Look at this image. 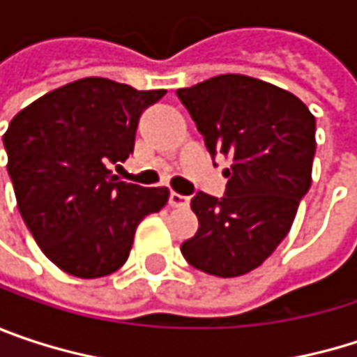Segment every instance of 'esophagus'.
Returning <instances> with one entry per match:
<instances>
[{"label":"esophagus","instance_id":"obj_1","mask_svg":"<svg viewBox=\"0 0 357 357\" xmlns=\"http://www.w3.org/2000/svg\"><path fill=\"white\" fill-rule=\"evenodd\" d=\"M169 204L174 208H188L190 206V196H183V194H178V192H172L169 194Z\"/></svg>","mask_w":357,"mask_h":357}]
</instances>
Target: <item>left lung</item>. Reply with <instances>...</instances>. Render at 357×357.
Listing matches in <instances>:
<instances>
[{"label": "left lung", "instance_id": "left-lung-1", "mask_svg": "<svg viewBox=\"0 0 357 357\" xmlns=\"http://www.w3.org/2000/svg\"><path fill=\"white\" fill-rule=\"evenodd\" d=\"M178 97L208 153L234 161L223 198L194 194L198 231L181 254L215 277L246 275L283 242L310 190L317 119L291 93L240 74L179 89Z\"/></svg>", "mask_w": 357, "mask_h": 357}]
</instances>
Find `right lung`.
<instances>
[{"mask_svg": "<svg viewBox=\"0 0 357 357\" xmlns=\"http://www.w3.org/2000/svg\"><path fill=\"white\" fill-rule=\"evenodd\" d=\"M165 91L82 78L22 109L3 134L8 174L38 248L61 271L97 279L130 256L138 223L159 213L167 188L119 181L142 111Z\"/></svg>", "mask_w": 357, "mask_h": 357, "instance_id": "1", "label": "right lung"}]
</instances>
